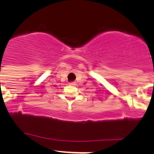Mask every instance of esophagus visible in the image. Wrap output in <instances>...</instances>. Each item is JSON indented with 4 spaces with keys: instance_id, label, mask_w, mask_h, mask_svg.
<instances>
[{
    "instance_id": "1",
    "label": "esophagus",
    "mask_w": 154,
    "mask_h": 154,
    "mask_svg": "<svg viewBox=\"0 0 154 154\" xmlns=\"http://www.w3.org/2000/svg\"><path fill=\"white\" fill-rule=\"evenodd\" d=\"M69 85H71V86H74V85H75V83H73V82H71V83H69Z\"/></svg>"
}]
</instances>
